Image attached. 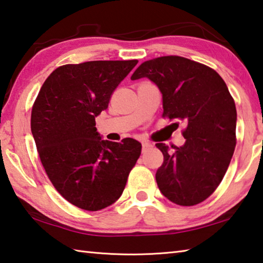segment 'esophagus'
<instances>
[{
    "mask_svg": "<svg viewBox=\"0 0 263 263\" xmlns=\"http://www.w3.org/2000/svg\"><path fill=\"white\" fill-rule=\"evenodd\" d=\"M149 148H150L149 143H146V142H142V153L145 154Z\"/></svg>",
    "mask_w": 263,
    "mask_h": 263,
    "instance_id": "34e87169",
    "label": "esophagus"
}]
</instances>
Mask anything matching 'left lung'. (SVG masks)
Returning a JSON list of instances; mask_svg holds the SVG:
<instances>
[{
    "mask_svg": "<svg viewBox=\"0 0 263 263\" xmlns=\"http://www.w3.org/2000/svg\"><path fill=\"white\" fill-rule=\"evenodd\" d=\"M148 77L163 95V118L183 122L182 146H156L164 162L156 173L159 191L191 206L208 199L227 173L236 148V104L222 77L193 60L167 55L145 61L132 80Z\"/></svg>",
    "mask_w": 263,
    "mask_h": 263,
    "instance_id": "1",
    "label": "left lung"
}]
</instances>
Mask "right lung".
Wrapping results in <instances>:
<instances>
[{
  "instance_id": "1",
  "label": "right lung",
  "mask_w": 263,
  "mask_h": 263,
  "mask_svg": "<svg viewBox=\"0 0 263 263\" xmlns=\"http://www.w3.org/2000/svg\"><path fill=\"white\" fill-rule=\"evenodd\" d=\"M137 62L64 64L46 78L32 106L31 130L46 174L81 209L97 211L114 203L141 155L140 142L103 141L96 128V117Z\"/></svg>"
}]
</instances>
